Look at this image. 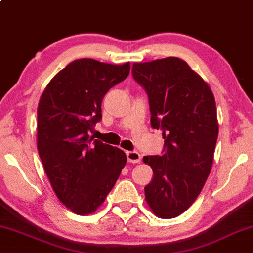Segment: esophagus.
<instances>
[{"label":"esophagus","mask_w":253,"mask_h":253,"mask_svg":"<svg viewBox=\"0 0 253 253\" xmlns=\"http://www.w3.org/2000/svg\"><path fill=\"white\" fill-rule=\"evenodd\" d=\"M126 157H127V161L130 162V163H133V164L140 163V162H141L140 153H137V152H134V151L126 152Z\"/></svg>","instance_id":"1"}]
</instances>
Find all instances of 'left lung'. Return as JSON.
Masks as SVG:
<instances>
[{
  "label": "left lung",
  "mask_w": 253,
  "mask_h": 253,
  "mask_svg": "<svg viewBox=\"0 0 253 253\" xmlns=\"http://www.w3.org/2000/svg\"><path fill=\"white\" fill-rule=\"evenodd\" d=\"M132 74L149 96L151 126L164 139L163 154L143 157L154 175L144 187L145 201L155 216L175 218L196 201L211 170L218 137L215 97L177 57L134 63Z\"/></svg>",
  "instance_id": "8db88e82"
}]
</instances>
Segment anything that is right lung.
Listing matches in <instances>:
<instances>
[{
	"mask_svg": "<svg viewBox=\"0 0 253 253\" xmlns=\"http://www.w3.org/2000/svg\"><path fill=\"white\" fill-rule=\"evenodd\" d=\"M130 67L77 59L56 74L41 96L38 154L56 196L77 215L101 206L126 166L125 152L92 133L104 94L127 77Z\"/></svg>",
	"mask_w": 253,
	"mask_h": 253,
	"instance_id": "add662e5",
	"label": "right lung"
}]
</instances>
